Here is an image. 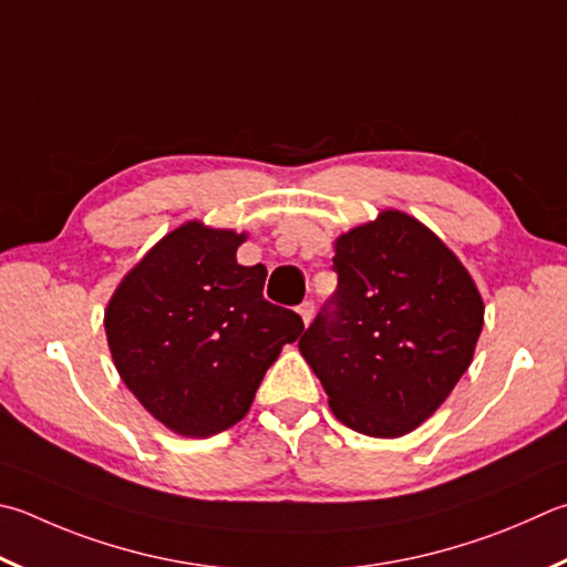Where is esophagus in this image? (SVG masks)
I'll return each instance as SVG.
<instances>
[{
	"instance_id": "1",
	"label": "esophagus",
	"mask_w": 567,
	"mask_h": 567,
	"mask_svg": "<svg viewBox=\"0 0 567 567\" xmlns=\"http://www.w3.org/2000/svg\"><path fill=\"white\" fill-rule=\"evenodd\" d=\"M297 312H300V317H302V322H305V327L312 322V317H315V305L312 302H302L300 307H297Z\"/></svg>"
}]
</instances>
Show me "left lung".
I'll return each mask as SVG.
<instances>
[{
  "label": "left lung",
  "mask_w": 567,
  "mask_h": 567,
  "mask_svg": "<svg viewBox=\"0 0 567 567\" xmlns=\"http://www.w3.org/2000/svg\"><path fill=\"white\" fill-rule=\"evenodd\" d=\"M337 290L300 352L344 426L396 439L434 414L471 367L483 300L424 223L384 210L334 243Z\"/></svg>",
  "instance_id": "8db88e82"
}]
</instances>
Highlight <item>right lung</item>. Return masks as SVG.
Masks as SVG:
<instances>
[{
	"mask_svg": "<svg viewBox=\"0 0 567 567\" xmlns=\"http://www.w3.org/2000/svg\"><path fill=\"white\" fill-rule=\"evenodd\" d=\"M245 233L181 225L109 300L104 327L123 384L153 419L205 439L248 414L302 317L262 297L267 270L238 265Z\"/></svg>",
	"mask_w": 567,
	"mask_h": 567,
	"instance_id": "add662e5",
	"label": "right lung"
}]
</instances>
